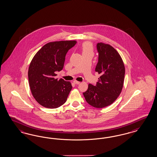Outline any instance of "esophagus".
<instances>
[{
    "label": "esophagus",
    "mask_w": 157,
    "mask_h": 157,
    "mask_svg": "<svg viewBox=\"0 0 157 157\" xmlns=\"http://www.w3.org/2000/svg\"><path fill=\"white\" fill-rule=\"evenodd\" d=\"M73 82H74V83L76 84V85H79L80 83V82H78V81H74Z\"/></svg>",
    "instance_id": "obj_1"
}]
</instances>
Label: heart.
<instances>
[{"label":"heart","mask_w":157,"mask_h":157,"mask_svg":"<svg viewBox=\"0 0 157 157\" xmlns=\"http://www.w3.org/2000/svg\"><path fill=\"white\" fill-rule=\"evenodd\" d=\"M82 50L83 53H92L93 51V45L89 42H85L83 43L82 45Z\"/></svg>","instance_id":"b5f03b06"}]
</instances>
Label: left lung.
Listing matches in <instances>:
<instances>
[{"label":"left lung","instance_id":"obj_1","mask_svg":"<svg viewBox=\"0 0 157 157\" xmlns=\"http://www.w3.org/2000/svg\"><path fill=\"white\" fill-rule=\"evenodd\" d=\"M98 62L95 71L100 74L96 85L89 84L83 93L86 101L97 108H102L113 104L120 94L123 87L125 67L118 52L109 44L97 45Z\"/></svg>","mask_w":157,"mask_h":157}]
</instances>
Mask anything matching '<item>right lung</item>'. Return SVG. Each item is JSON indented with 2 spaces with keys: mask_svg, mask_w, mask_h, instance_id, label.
Returning <instances> with one entry per match:
<instances>
[{
  "mask_svg": "<svg viewBox=\"0 0 157 157\" xmlns=\"http://www.w3.org/2000/svg\"><path fill=\"white\" fill-rule=\"evenodd\" d=\"M76 41H60L44 45L30 63L28 79L32 94L38 104L47 108H57L66 102L72 89L71 83L55 78L61 71L68 51Z\"/></svg>",
  "mask_w": 157,
  "mask_h": 157,
  "instance_id": "obj_1",
  "label": "right lung"
}]
</instances>
